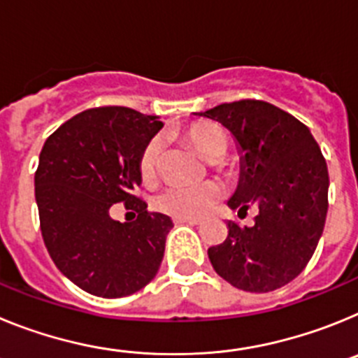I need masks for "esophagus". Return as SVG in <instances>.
Instances as JSON below:
<instances>
[{
    "instance_id": "obj_1",
    "label": "esophagus",
    "mask_w": 358,
    "mask_h": 358,
    "mask_svg": "<svg viewBox=\"0 0 358 358\" xmlns=\"http://www.w3.org/2000/svg\"><path fill=\"white\" fill-rule=\"evenodd\" d=\"M173 222H176V224H192V226H197V224H201V220H199V218L176 217V218H173Z\"/></svg>"
}]
</instances>
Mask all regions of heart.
Wrapping results in <instances>:
<instances>
[{
	"label": "heart",
	"instance_id": "heart-1",
	"mask_svg": "<svg viewBox=\"0 0 358 358\" xmlns=\"http://www.w3.org/2000/svg\"><path fill=\"white\" fill-rule=\"evenodd\" d=\"M186 138L208 163L222 161L227 152V138L222 131L210 123H195L186 131ZM163 141L152 138L145 145L140 156V173L150 179L156 173L161 157ZM220 199V188L215 182H202L192 186H170L157 197V208L172 217L199 218L206 215Z\"/></svg>",
	"mask_w": 358,
	"mask_h": 358
}]
</instances>
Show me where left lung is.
I'll return each mask as SVG.
<instances>
[{
  "mask_svg": "<svg viewBox=\"0 0 358 358\" xmlns=\"http://www.w3.org/2000/svg\"><path fill=\"white\" fill-rule=\"evenodd\" d=\"M199 118L235 138L240 179L231 210L256 208L255 226L227 222V238L208 249L220 278L245 292H271L306 267L328 211V169L321 148L299 120L262 100L222 103Z\"/></svg>",
  "mask_w": 358,
  "mask_h": 358,
  "instance_id": "left-lung-1",
  "label": "left lung"
}]
</instances>
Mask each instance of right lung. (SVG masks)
Wrapping results in <instances>:
<instances>
[{
  "label": "right lung",
  "instance_id": "obj_1",
  "mask_svg": "<svg viewBox=\"0 0 358 358\" xmlns=\"http://www.w3.org/2000/svg\"><path fill=\"white\" fill-rule=\"evenodd\" d=\"M163 123L129 107H96L57 129L39 156L36 202L44 245L57 268L85 292L123 297L154 280L172 218L136 197L140 156ZM125 201L138 218H110Z\"/></svg>",
  "mask_w": 358,
  "mask_h": 358
}]
</instances>
